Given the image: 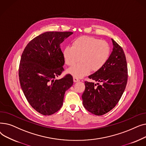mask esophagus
Wrapping results in <instances>:
<instances>
[{
    "label": "esophagus",
    "instance_id": "esophagus-1",
    "mask_svg": "<svg viewBox=\"0 0 146 146\" xmlns=\"http://www.w3.org/2000/svg\"><path fill=\"white\" fill-rule=\"evenodd\" d=\"M73 81H74V82H79L80 80L78 78H77L73 77Z\"/></svg>",
    "mask_w": 146,
    "mask_h": 146
}]
</instances>
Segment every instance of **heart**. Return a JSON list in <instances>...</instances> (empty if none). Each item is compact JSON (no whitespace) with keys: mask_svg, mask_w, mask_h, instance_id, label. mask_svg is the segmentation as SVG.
Listing matches in <instances>:
<instances>
[{"mask_svg":"<svg viewBox=\"0 0 146 146\" xmlns=\"http://www.w3.org/2000/svg\"><path fill=\"white\" fill-rule=\"evenodd\" d=\"M111 53L109 44L93 36H82L74 39L72 47H66L63 52L65 63L73 66L68 72L76 78H82L90 71L96 72L104 66Z\"/></svg>","mask_w":146,"mask_h":146,"instance_id":"1","label":"heart"}]
</instances>
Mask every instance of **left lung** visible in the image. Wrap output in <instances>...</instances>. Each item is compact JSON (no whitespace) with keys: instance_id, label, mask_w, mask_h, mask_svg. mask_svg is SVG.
Instances as JSON below:
<instances>
[{"instance_id":"8db88e82","label":"left lung","mask_w":146,"mask_h":146,"mask_svg":"<svg viewBox=\"0 0 146 146\" xmlns=\"http://www.w3.org/2000/svg\"><path fill=\"white\" fill-rule=\"evenodd\" d=\"M113 50L106 64L89 78L95 84L86 81L82 98L84 107L96 115H102L112 110L119 102L126 88L128 68L123 49L113 39Z\"/></svg>"}]
</instances>
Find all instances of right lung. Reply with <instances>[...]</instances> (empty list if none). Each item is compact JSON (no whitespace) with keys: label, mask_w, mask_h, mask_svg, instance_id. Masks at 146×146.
<instances>
[{"label":"right lung","mask_w":146,"mask_h":146,"mask_svg":"<svg viewBox=\"0 0 146 146\" xmlns=\"http://www.w3.org/2000/svg\"><path fill=\"white\" fill-rule=\"evenodd\" d=\"M72 32H46L35 37L22 54L19 67L20 85L28 102L37 112L50 115L63 105L65 92L73 83L72 76L64 71L60 44Z\"/></svg>","instance_id":"right-lung-1"}]
</instances>
